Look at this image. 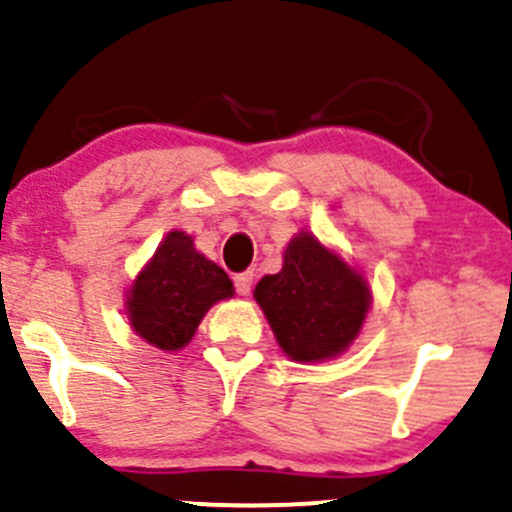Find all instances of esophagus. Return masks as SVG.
<instances>
[{
	"label": "esophagus",
	"instance_id": "obj_1",
	"mask_svg": "<svg viewBox=\"0 0 512 512\" xmlns=\"http://www.w3.org/2000/svg\"><path fill=\"white\" fill-rule=\"evenodd\" d=\"M233 281H236V291L240 296H248L252 286H255V272H252V269H245V272L233 276Z\"/></svg>",
	"mask_w": 512,
	"mask_h": 512
}]
</instances>
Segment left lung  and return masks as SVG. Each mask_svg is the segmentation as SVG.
Returning <instances> with one entry per match:
<instances>
[{"instance_id": "8db88e82", "label": "left lung", "mask_w": 512, "mask_h": 512, "mask_svg": "<svg viewBox=\"0 0 512 512\" xmlns=\"http://www.w3.org/2000/svg\"><path fill=\"white\" fill-rule=\"evenodd\" d=\"M276 342L298 363L339 356L361 332L370 308L366 279L310 233H298L284 267L255 286Z\"/></svg>"}]
</instances>
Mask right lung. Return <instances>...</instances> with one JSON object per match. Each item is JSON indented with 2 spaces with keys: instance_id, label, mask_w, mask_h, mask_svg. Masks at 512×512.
Returning a JSON list of instances; mask_svg holds the SVG:
<instances>
[{
  "instance_id": "1",
  "label": "right lung",
  "mask_w": 512,
  "mask_h": 512,
  "mask_svg": "<svg viewBox=\"0 0 512 512\" xmlns=\"http://www.w3.org/2000/svg\"><path fill=\"white\" fill-rule=\"evenodd\" d=\"M231 296L228 274L197 252L190 236L173 231L129 289V325L156 349L178 351L190 344L211 305Z\"/></svg>"
}]
</instances>
